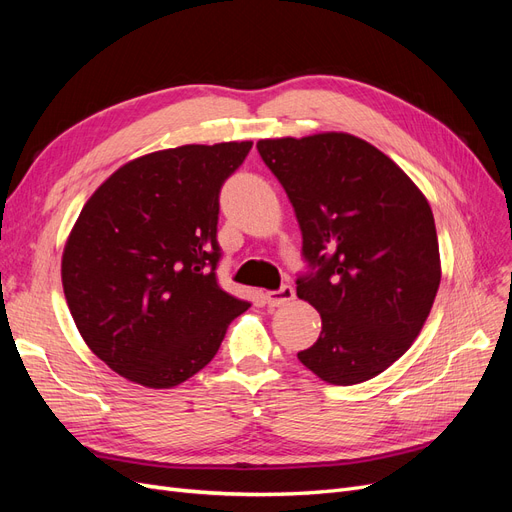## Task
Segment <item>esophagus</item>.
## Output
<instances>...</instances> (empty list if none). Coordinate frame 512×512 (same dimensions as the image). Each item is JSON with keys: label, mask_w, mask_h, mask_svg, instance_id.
<instances>
[{"label": "esophagus", "mask_w": 512, "mask_h": 512, "mask_svg": "<svg viewBox=\"0 0 512 512\" xmlns=\"http://www.w3.org/2000/svg\"><path fill=\"white\" fill-rule=\"evenodd\" d=\"M294 299V290L292 286H282L280 290H271L267 292V303L271 307H282Z\"/></svg>", "instance_id": "obj_1"}]
</instances>
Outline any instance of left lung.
Returning a JSON list of instances; mask_svg holds the SVG:
<instances>
[{
  "instance_id": "8db88e82",
  "label": "left lung",
  "mask_w": 512,
  "mask_h": 512,
  "mask_svg": "<svg viewBox=\"0 0 512 512\" xmlns=\"http://www.w3.org/2000/svg\"><path fill=\"white\" fill-rule=\"evenodd\" d=\"M318 271L297 280L318 309V342L299 361L337 386L391 367L421 333L442 265L425 194L380 149L348 132L260 138Z\"/></svg>"
}]
</instances>
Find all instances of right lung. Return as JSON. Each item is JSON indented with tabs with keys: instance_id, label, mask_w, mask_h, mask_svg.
<instances>
[{
	"instance_id": "right-lung-1",
	"label": "right lung",
	"mask_w": 512,
	"mask_h": 512,
	"mask_svg": "<svg viewBox=\"0 0 512 512\" xmlns=\"http://www.w3.org/2000/svg\"><path fill=\"white\" fill-rule=\"evenodd\" d=\"M252 141L134 158L89 196L61 256V284L89 350L147 389H173L220 350L250 303L215 280L222 183Z\"/></svg>"
}]
</instances>
